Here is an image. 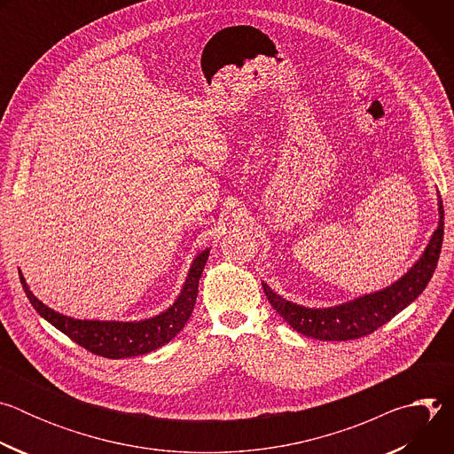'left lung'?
Here are the masks:
<instances>
[{
	"label": "left lung",
	"instance_id": "left-lung-1",
	"mask_svg": "<svg viewBox=\"0 0 454 454\" xmlns=\"http://www.w3.org/2000/svg\"><path fill=\"white\" fill-rule=\"evenodd\" d=\"M442 239L443 207L438 193L436 230L433 231L426 249L417 258L415 264L387 287L333 307H305L277 294L266 282H262V287L271 307L296 333L321 341L357 340L382 327L384 323L390 321L395 314L415 301L419 294H422L436 270Z\"/></svg>",
	"mask_w": 454,
	"mask_h": 454
}]
</instances>
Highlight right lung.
Here are the masks:
<instances>
[{
  "instance_id": "right-lung-1",
  "label": "right lung",
  "mask_w": 454,
  "mask_h": 454,
  "mask_svg": "<svg viewBox=\"0 0 454 454\" xmlns=\"http://www.w3.org/2000/svg\"><path fill=\"white\" fill-rule=\"evenodd\" d=\"M210 247L200 251L190 264L183 287L172 305L161 310L156 316L135 321H116V319H77L67 314H60L51 307L44 305L28 287L21 270L20 280L25 294L28 296L32 307L37 310L41 317H44L55 329L67 334L72 341L84 347L86 350L109 357H135L149 354L163 345H167L172 338L179 334L188 321L193 305L198 298L200 278L208 261Z\"/></svg>"
}]
</instances>
